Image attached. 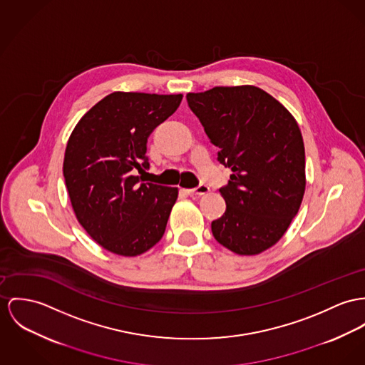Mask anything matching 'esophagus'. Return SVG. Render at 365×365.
I'll list each match as a JSON object with an SVG mask.
<instances>
[{"instance_id": "obj_1", "label": "esophagus", "mask_w": 365, "mask_h": 365, "mask_svg": "<svg viewBox=\"0 0 365 365\" xmlns=\"http://www.w3.org/2000/svg\"><path fill=\"white\" fill-rule=\"evenodd\" d=\"M185 192L189 196H202V195H207L210 192V187L207 185H200V186H197L196 189H186Z\"/></svg>"}]
</instances>
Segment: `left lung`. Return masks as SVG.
I'll use <instances>...</instances> for the list:
<instances>
[{
  "label": "left lung",
  "instance_id": "8db88e82",
  "mask_svg": "<svg viewBox=\"0 0 365 365\" xmlns=\"http://www.w3.org/2000/svg\"><path fill=\"white\" fill-rule=\"evenodd\" d=\"M186 98L220 148L217 160L232 169L220 189L226 211L211 224L215 240L240 255L272 247L306 190V153L296 119L255 86H221Z\"/></svg>",
  "mask_w": 365,
  "mask_h": 365
}]
</instances>
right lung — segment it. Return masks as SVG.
I'll use <instances>...</instances> for the list:
<instances>
[{
  "label": "right lung",
  "mask_w": 365,
  "mask_h": 365,
  "mask_svg": "<svg viewBox=\"0 0 365 365\" xmlns=\"http://www.w3.org/2000/svg\"><path fill=\"white\" fill-rule=\"evenodd\" d=\"M182 97L115 91L84 113L68 140L63 178L73 211L108 252L139 255L164 236L178 189L144 183L138 172L150 168L148 136Z\"/></svg>",
  "instance_id": "add662e5"
}]
</instances>
